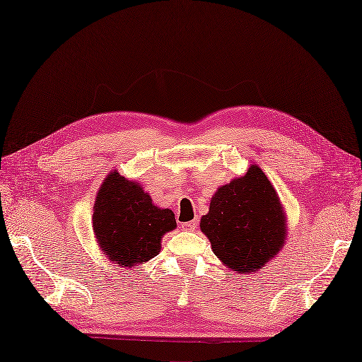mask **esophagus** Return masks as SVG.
Masks as SVG:
<instances>
[{
  "mask_svg": "<svg viewBox=\"0 0 362 362\" xmlns=\"http://www.w3.org/2000/svg\"><path fill=\"white\" fill-rule=\"evenodd\" d=\"M182 229L183 230H196L197 229V221L196 220L185 221V223H182Z\"/></svg>",
  "mask_w": 362,
  "mask_h": 362,
  "instance_id": "esophagus-1",
  "label": "esophagus"
}]
</instances>
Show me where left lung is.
Returning <instances> with one entry per match:
<instances>
[{
	"instance_id": "8db88e82",
	"label": "left lung",
	"mask_w": 362,
	"mask_h": 362,
	"mask_svg": "<svg viewBox=\"0 0 362 362\" xmlns=\"http://www.w3.org/2000/svg\"><path fill=\"white\" fill-rule=\"evenodd\" d=\"M212 251L238 274L260 269L284 245L286 221L280 199L262 168L218 188L200 220Z\"/></svg>"
}]
</instances>
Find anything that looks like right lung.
I'll return each mask as SVG.
<instances>
[{"mask_svg": "<svg viewBox=\"0 0 362 362\" xmlns=\"http://www.w3.org/2000/svg\"><path fill=\"white\" fill-rule=\"evenodd\" d=\"M175 228L171 209L153 205L137 183L117 171L100 185L95 202L93 229L102 251L113 263L133 267L160 252V238Z\"/></svg>", "mask_w": 362, "mask_h": 362, "instance_id": "add662e5", "label": "right lung"}]
</instances>
